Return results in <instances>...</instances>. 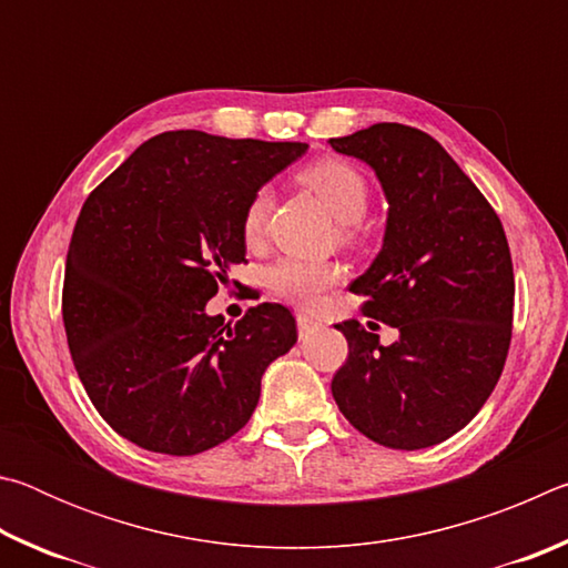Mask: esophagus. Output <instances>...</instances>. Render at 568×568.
<instances>
[{"label": "esophagus", "mask_w": 568, "mask_h": 568, "mask_svg": "<svg viewBox=\"0 0 568 568\" xmlns=\"http://www.w3.org/2000/svg\"><path fill=\"white\" fill-rule=\"evenodd\" d=\"M295 321H297V333H301V338H307V335L318 333L323 328L318 321H313L311 315H305V313H297Z\"/></svg>", "instance_id": "obj_1"}]
</instances>
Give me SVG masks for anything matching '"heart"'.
Wrapping results in <instances>:
<instances>
[{
  "label": "heart",
  "mask_w": 568,
  "mask_h": 568,
  "mask_svg": "<svg viewBox=\"0 0 568 568\" xmlns=\"http://www.w3.org/2000/svg\"><path fill=\"white\" fill-rule=\"evenodd\" d=\"M301 180L341 220V235L345 243H358V220L368 213L371 205V187L368 180L363 178V172L345 160L323 158L305 165L301 170ZM267 210H271V192L265 187H257L250 195L243 210V220H240V227H243V237L247 243H255L263 235ZM341 281L343 267L338 263L283 257V261L267 267V285H271V291L301 307H315L321 303L323 293Z\"/></svg>",
  "instance_id": "obj_1"
}]
</instances>
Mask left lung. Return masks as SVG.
<instances>
[{"label": "left lung", "instance_id": "left-lung-1", "mask_svg": "<svg viewBox=\"0 0 568 568\" xmlns=\"http://www.w3.org/2000/svg\"><path fill=\"white\" fill-rule=\"evenodd\" d=\"M328 142L368 162L386 190L383 250L351 291L365 297L363 315L400 333L381 345L358 321L335 325L348 358L333 376V398L381 446H436L476 416L501 378L516 287L504 225L426 132L378 122Z\"/></svg>", "mask_w": 568, "mask_h": 568}]
</instances>
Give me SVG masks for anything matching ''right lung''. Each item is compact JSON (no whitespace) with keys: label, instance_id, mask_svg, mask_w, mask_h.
<instances>
[{"label":"right lung","instance_id":"right-lung-1","mask_svg":"<svg viewBox=\"0 0 568 568\" xmlns=\"http://www.w3.org/2000/svg\"><path fill=\"white\" fill-rule=\"evenodd\" d=\"M305 142L162 132L84 200L70 240L62 321L72 363L122 438L195 456L253 416L261 378L297 341L277 303L235 325L205 303L245 263L240 220L253 192Z\"/></svg>","mask_w":568,"mask_h":568}]
</instances>
